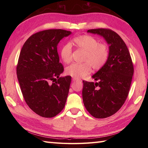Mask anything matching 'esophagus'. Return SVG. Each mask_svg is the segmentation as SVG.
Wrapping results in <instances>:
<instances>
[{
  "label": "esophagus",
  "mask_w": 148,
  "mask_h": 148,
  "mask_svg": "<svg viewBox=\"0 0 148 148\" xmlns=\"http://www.w3.org/2000/svg\"><path fill=\"white\" fill-rule=\"evenodd\" d=\"M72 79H73V81H81L80 79H77V78H75V77H73V78H72Z\"/></svg>",
  "instance_id": "obj_1"
}]
</instances>
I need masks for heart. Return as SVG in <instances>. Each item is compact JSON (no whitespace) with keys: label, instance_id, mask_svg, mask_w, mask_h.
I'll return each instance as SVG.
<instances>
[{"label":"heart","instance_id":"heart-1","mask_svg":"<svg viewBox=\"0 0 148 148\" xmlns=\"http://www.w3.org/2000/svg\"><path fill=\"white\" fill-rule=\"evenodd\" d=\"M73 42L78 48L83 50V64H73L66 69V73L71 77L81 78L89 74L91 68L94 70L101 69L109 57L108 48L104 44L99 43L93 37L87 35L75 37ZM72 46L67 43L62 47L60 56L63 62L68 64L72 60Z\"/></svg>","mask_w":148,"mask_h":148}]
</instances>
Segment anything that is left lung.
<instances>
[{
  "mask_svg": "<svg viewBox=\"0 0 148 148\" xmlns=\"http://www.w3.org/2000/svg\"><path fill=\"white\" fill-rule=\"evenodd\" d=\"M88 33L102 36L109 45L106 64L92 76L97 82L83 81V100L90 114L106 118L123 105L129 92L134 66L126 44L118 34L109 29H91Z\"/></svg>",
  "mask_w": 148,
  "mask_h": 148,
  "instance_id": "left-lung-1",
  "label": "left lung"
}]
</instances>
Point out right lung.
Returning a JSON list of instances; mask_svg holds the SVG:
<instances>
[{"label": "right lung", "mask_w": 148, "mask_h": 148, "mask_svg": "<svg viewBox=\"0 0 148 148\" xmlns=\"http://www.w3.org/2000/svg\"><path fill=\"white\" fill-rule=\"evenodd\" d=\"M71 34L62 29L40 31L26 40L20 51L16 74L21 93L29 108L42 117H54L65 107L71 77H59L64 67L57 46Z\"/></svg>", "instance_id": "add662e5"}]
</instances>
